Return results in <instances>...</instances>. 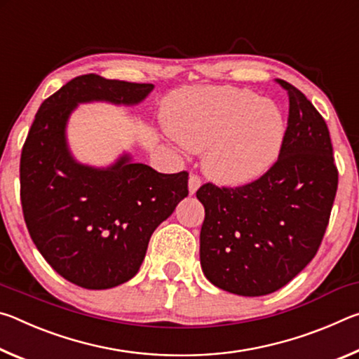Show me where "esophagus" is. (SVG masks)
I'll return each mask as SVG.
<instances>
[{
  "label": "esophagus",
  "instance_id": "34e87169",
  "mask_svg": "<svg viewBox=\"0 0 359 359\" xmlns=\"http://www.w3.org/2000/svg\"><path fill=\"white\" fill-rule=\"evenodd\" d=\"M201 184H203V180L198 174H190V179H188V188H190L191 194L198 191V188L201 187Z\"/></svg>",
  "mask_w": 359,
  "mask_h": 359
}]
</instances>
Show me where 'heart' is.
<instances>
[{
	"label": "heart",
	"mask_w": 359,
	"mask_h": 359,
	"mask_svg": "<svg viewBox=\"0 0 359 359\" xmlns=\"http://www.w3.org/2000/svg\"><path fill=\"white\" fill-rule=\"evenodd\" d=\"M174 139L204 151L203 165L224 185H245L274 166L283 144V120L274 102L250 90L191 87L175 92L163 106Z\"/></svg>",
	"instance_id": "b5f03b06"
}]
</instances>
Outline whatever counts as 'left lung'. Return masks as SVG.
<instances>
[{
	"instance_id": "obj_1",
	"label": "left lung",
	"mask_w": 359,
	"mask_h": 359,
	"mask_svg": "<svg viewBox=\"0 0 359 359\" xmlns=\"http://www.w3.org/2000/svg\"><path fill=\"white\" fill-rule=\"evenodd\" d=\"M290 109L280 155L250 184L196 196L205 217L201 267L215 287L241 296L280 290L317 255L330 223L339 171L325 118L301 90L277 79Z\"/></svg>"
}]
</instances>
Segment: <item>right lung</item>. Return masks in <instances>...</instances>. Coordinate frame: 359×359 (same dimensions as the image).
I'll return each mask as SVG.
<instances>
[{
  "label": "right lung",
  "mask_w": 359,
  "mask_h": 359,
  "mask_svg": "<svg viewBox=\"0 0 359 359\" xmlns=\"http://www.w3.org/2000/svg\"><path fill=\"white\" fill-rule=\"evenodd\" d=\"M154 85L77 76L42 102L20 156V201L28 233L66 280L87 290L137 274L158 224L188 196V172L161 174L123 156L93 169L72 160L65 126L77 102L136 104Z\"/></svg>",
  "instance_id": "add662e5"
}]
</instances>
